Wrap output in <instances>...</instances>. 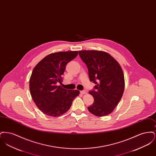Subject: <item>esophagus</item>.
Segmentation results:
<instances>
[{
  "instance_id": "obj_1",
  "label": "esophagus",
  "mask_w": 156,
  "mask_h": 156,
  "mask_svg": "<svg viewBox=\"0 0 156 156\" xmlns=\"http://www.w3.org/2000/svg\"><path fill=\"white\" fill-rule=\"evenodd\" d=\"M80 92H81V94H83H83H87V92H86L85 90H81Z\"/></svg>"
}]
</instances>
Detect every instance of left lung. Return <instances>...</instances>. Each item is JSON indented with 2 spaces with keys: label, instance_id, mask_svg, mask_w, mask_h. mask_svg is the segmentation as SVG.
<instances>
[{
  "label": "left lung",
  "instance_id": "8db88e82",
  "mask_svg": "<svg viewBox=\"0 0 156 156\" xmlns=\"http://www.w3.org/2000/svg\"><path fill=\"white\" fill-rule=\"evenodd\" d=\"M79 55L88 70L89 80L95 85L89 90L94 102L88 109L97 116L112 113L119 104L125 89V79L119 63L107 52L96 50L79 51Z\"/></svg>",
  "mask_w": 156,
  "mask_h": 156
}]
</instances>
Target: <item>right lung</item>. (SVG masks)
<instances>
[{"instance_id": "1", "label": "right lung", "mask_w": 156, "mask_h": 156, "mask_svg": "<svg viewBox=\"0 0 156 156\" xmlns=\"http://www.w3.org/2000/svg\"><path fill=\"white\" fill-rule=\"evenodd\" d=\"M78 54L76 51L54 52L41 60L33 70L29 82L30 94L38 108L44 114L57 117L66 113L78 90H68L57 86L67 64Z\"/></svg>"}]
</instances>
